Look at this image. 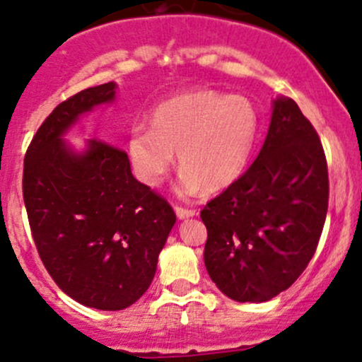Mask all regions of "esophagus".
<instances>
[{
    "label": "esophagus",
    "instance_id": "esophagus-1",
    "mask_svg": "<svg viewBox=\"0 0 362 362\" xmlns=\"http://www.w3.org/2000/svg\"><path fill=\"white\" fill-rule=\"evenodd\" d=\"M174 212H176L177 218H181V221H186V218L194 217V215H197V212H194V210L182 209V206H176V209H174Z\"/></svg>",
    "mask_w": 362,
    "mask_h": 362
}]
</instances>
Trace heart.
Here are the masks:
<instances>
[{
    "mask_svg": "<svg viewBox=\"0 0 362 362\" xmlns=\"http://www.w3.org/2000/svg\"><path fill=\"white\" fill-rule=\"evenodd\" d=\"M152 129L138 124L129 132L128 157L136 177L159 188L180 164L181 194L218 192L243 176L257 144L259 117L245 95L215 90L177 93L153 109Z\"/></svg>",
    "mask_w": 362,
    "mask_h": 362,
    "instance_id": "b5f03b06",
    "label": "heart"
}]
</instances>
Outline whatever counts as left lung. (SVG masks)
<instances>
[{
    "mask_svg": "<svg viewBox=\"0 0 362 362\" xmlns=\"http://www.w3.org/2000/svg\"><path fill=\"white\" fill-rule=\"evenodd\" d=\"M328 209V170L318 133L298 104H272L269 133L250 169L206 203V272L238 303H265L308 267Z\"/></svg>",
    "mask_w": 362,
    "mask_h": 362,
    "instance_id": "obj_1",
    "label": "left lung"
}]
</instances>
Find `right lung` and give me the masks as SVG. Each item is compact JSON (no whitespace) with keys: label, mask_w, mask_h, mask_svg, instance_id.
<instances>
[{"label":"right lung","mask_w":362,"mask_h":362,"mask_svg":"<svg viewBox=\"0 0 362 362\" xmlns=\"http://www.w3.org/2000/svg\"><path fill=\"white\" fill-rule=\"evenodd\" d=\"M116 82L61 103L32 138L23 202L39 257L64 294L83 306L119 311L152 284L176 215L135 180L127 152L105 141L75 148L64 136L116 99Z\"/></svg>","instance_id":"right-lung-1"}]
</instances>
